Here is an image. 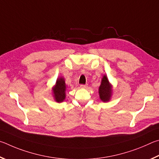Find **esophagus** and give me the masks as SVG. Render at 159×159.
I'll return each mask as SVG.
<instances>
[{"mask_svg": "<svg viewBox=\"0 0 159 159\" xmlns=\"http://www.w3.org/2000/svg\"><path fill=\"white\" fill-rule=\"evenodd\" d=\"M87 87H88L87 84H81V85H80V87H81V88H84V89L87 88Z\"/></svg>", "mask_w": 159, "mask_h": 159, "instance_id": "obj_1", "label": "esophagus"}]
</instances>
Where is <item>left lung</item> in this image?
<instances>
[{"label":"left lung","instance_id":"8db88e82","mask_svg":"<svg viewBox=\"0 0 159 159\" xmlns=\"http://www.w3.org/2000/svg\"><path fill=\"white\" fill-rule=\"evenodd\" d=\"M100 98L102 101L108 102L111 98L112 93V87L109 82L106 75H104L102 78L101 84L99 87L98 90Z\"/></svg>","mask_w":159,"mask_h":159}]
</instances>
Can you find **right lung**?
<instances>
[{
	"mask_svg": "<svg viewBox=\"0 0 159 159\" xmlns=\"http://www.w3.org/2000/svg\"><path fill=\"white\" fill-rule=\"evenodd\" d=\"M54 100L57 102H63L66 98V85L63 77L58 78L56 84L52 89Z\"/></svg>",
	"mask_w": 159,
	"mask_h": 159,
	"instance_id": "1",
	"label": "right lung"
}]
</instances>
